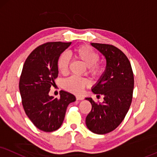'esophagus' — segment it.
Instances as JSON below:
<instances>
[{"mask_svg":"<svg viewBox=\"0 0 157 157\" xmlns=\"http://www.w3.org/2000/svg\"><path fill=\"white\" fill-rule=\"evenodd\" d=\"M76 100H84V98H83V97H81V96H77Z\"/></svg>","mask_w":157,"mask_h":157,"instance_id":"1","label":"esophagus"}]
</instances>
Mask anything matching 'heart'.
<instances>
[{
  "mask_svg": "<svg viewBox=\"0 0 157 157\" xmlns=\"http://www.w3.org/2000/svg\"><path fill=\"white\" fill-rule=\"evenodd\" d=\"M73 56L88 67V73L93 76H98L102 73V67L98 61L99 55L88 46H82L75 48L73 52ZM69 57L66 53L59 56L57 61V67L62 74H65L68 69ZM89 85V81L86 78H80L72 76L64 82V87L74 94H81L84 89Z\"/></svg>",
  "mask_w": 157,
  "mask_h": 157,
  "instance_id": "b5f03b06",
  "label": "heart"
}]
</instances>
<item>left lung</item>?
<instances>
[{
  "mask_svg": "<svg viewBox=\"0 0 157 157\" xmlns=\"http://www.w3.org/2000/svg\"><path fill=\"white\" fill-rule=\"evenodd\" d=\"M90 44L104 56L106 66L92 87L97 97L103 96V102L95 103L92 98H85L92 104L86 125L91 132L104 135L117 128L128 112L132 99L134 75L128 58L121 50L108 44Z\"/></svg>",
  "mask_w": 157,
  "mask_h": 157,
  "instance_id": "left-lung-1",
  "label": "left lung"
}]
</instances>
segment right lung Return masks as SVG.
<instances>
[{"instance_id": "1", "label": "right lung", "mask_w": 157, "mask_h": 157, "mask_svg": "<svg viewBox=\"0 0 157 157\" xmlns=\"http://www.w3.org/2000/svg\"><path fill=\"white\" fill-rule=\"evenodd\" d=\"M71 44L49 42L34 49L25 62L19 80V92L25 112L38 129L53 132L61 127L67 106L75 97L66 91L57 99L49 94L57 78V61Z\"/></svg>"}]
</instances>
